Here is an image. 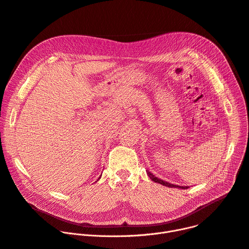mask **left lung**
Segmentation results:
<instances>
[{"label": "left lung", "mask_w": 249, "mask_h": 249, "mask_svg": "<svg viewBox=\"0 0 249 249\" xmlns=\"http://www.w3.org/2000/svg\"><path fill=\"white\" fill-rule=\"evenodd\" d=\"M147 174L149 175V177L151 178V180H152V181H154V182H156V183H159V184H162V185H164V186H166V187H169V188H180V189H188V187H187V186H178V185H173V184H170V183H168V182H166V181H164V180H162V179H159L158 177L154 176V175H153L151 172H149V171H147Z\"/></svg>", "instance_id": "left-lung-1"}]
</instances>
